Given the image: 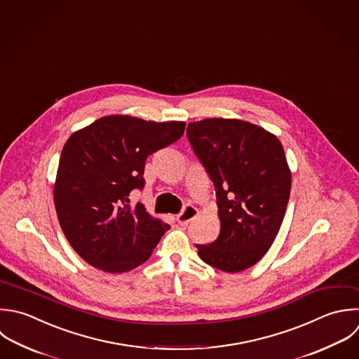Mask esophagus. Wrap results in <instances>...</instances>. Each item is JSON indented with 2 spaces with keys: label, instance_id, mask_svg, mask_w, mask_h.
Instances as JSON below:
<instances>
[{
  "label": "esophagus",
  "instance_id": "1",
  "mask_svg": "<svg viewBox=\"0 0 359 359\" xmlns=\"http://www.w3.org/2000/svg\"><path fill=\"white\" fill-rule=\"evenodd\" d=\"M197 215H198V210L196 207L187 204V205H184L183 211L177 215V222L180 225H189Z\"/></svg>",
  "mask_w": 359,
  "mask_h": 359
}]
</instances>
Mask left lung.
Masks as SVG:
<instances>
[{"label": "left lung", "mask_w": 359, "mask_h": 359, "mask_svg": "<svg viewBox=\"0 0 359 359\" xmlns=\"http://www.w3.org/2000/svg\"><path fill=\"white\" fill-rule=\"evenodd\" d=\"M194 154L211 177L221 232L196 245L203 262L225 273L255 266L271 248L285 215L291 170L280 140L238 118H205L187 126Z\"/></svg>", "instance_id": "1"}]
</instances>
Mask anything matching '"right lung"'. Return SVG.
<instances>
[{
  "label": "right lung",
  "mask_w": 359,
  "mask_h": 359,
  "mask_svg": "<svg viewBox=\"0 0 359 359\" xmlns=\"http://www.w3.org/2000/svg\"><path fill=\"white\" fill-rule=\"evenodd\" d=\"M184 121H145L111 114L67 140L54 183L60 226L92 267L120 274L147 262L170 228L130 194L142 190L145 161L184 133Z\"/></svg>",
  "instance_id": "right-lung-1"
}]
</instances>
